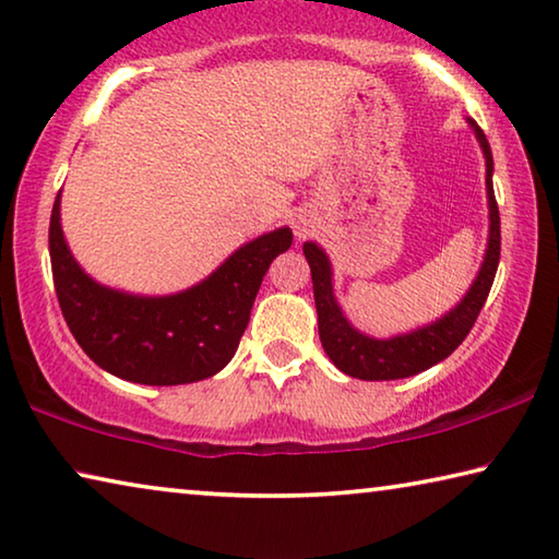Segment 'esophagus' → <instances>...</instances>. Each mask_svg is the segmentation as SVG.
I'll use <instances>...</instances> for the list:
<instances>
[{
  "mask_svg": "<svg viewBox=\"0 0 559 559\" xmlns=\"http://www.w3.org/2000/svg\"><path fill=\"white\" fill-rule=\"evenodd\" d=\"M290 226H294V234L300 241V238H308L316 231V218H313L311 211H298V214H294Z\"/></svg>",
  "mask_w": 559,
  "mask_h": 559,
  "instance_id": "esophagus-1",
  "label": "esophagus"
}]
</instances>
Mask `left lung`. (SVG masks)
Wrapping results in <instances>:
<instances>
[{
  "mask_svg": "<svg viewBox=\"0 0 559 559\" xmlns=\"http://www.w3.org/2000/svg\"><path fill=\"white\" fill-rule=\"evenodd\" d=\"M465 121L473 129L485 156L487 221H490V226H487V246L477 276L471 283V288L465 290V296L448 313L407 333L391 335V338H376V335L362 333L348 321L338 298H335L333 265L328 253L316 241L304 243V253L308 265H311L313 278L318 335H321L328 358L345 376L360 380H397L423 373L436 362L445 360L465 341V335L471 333L473 323L477 321V313L483 311L500 263V211L492 191L495 166L490 144H487L483 129L471 117H465Z\"/></svg>",
  "mask_w": 559,
  "mask_h": 559,
  "instance_id": "left-lung-1",
  "label": "left lung"
}]
</instances>
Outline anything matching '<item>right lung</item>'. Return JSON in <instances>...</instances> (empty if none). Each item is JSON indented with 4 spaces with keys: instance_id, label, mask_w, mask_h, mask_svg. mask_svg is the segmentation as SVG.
<instances>
[{
    "instance_id": "obj_1",
    "label": "right lung",
    "mask_w": 559,
    "mask_h": 559,
    "mask_svg": "<svg viewBox=\"0 0 559 559\" xmlns=\"http://www.w3.org/2000/svg\"><path fill=\"white\" fill-rule=\"evenodd\" d=\"M288 226L238 246L206 278L168 296H139L94 281L61 231V191L49 221V255L69 331L106 373L141 385H183L228 366L261 281L288 251Z\"/></svg>"
}]
</instances>
